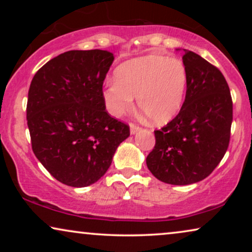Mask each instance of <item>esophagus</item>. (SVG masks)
I'll list each match as a JSON object with an SVG mask.
<instances>
[{
  "mask_svg": "<svg viewBox=\"0 0 252 252\" xmlns=\"http://www.w3.org/2000/svg\"><path fill=\"white\" fill-rule=\"evenodd\" d=\"M129 126H130V134H135L141 129V127L139 125H136V124H134V123L130 124Z\"/></svg>",
  "mask_w": 252,
  "mask_h": 252,
  "instance_id": "obj_1",
  "label": "esophagus"
}]
</instances>
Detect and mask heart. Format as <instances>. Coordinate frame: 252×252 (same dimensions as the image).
Segmentation results:
<instances>
[{
  "label": "heart",
  "mask_w": 252,
  "mask_h": 252,
  "mask_svg": "<svg viewBox=\"0 0 252 252\" xmlns=\"http://www.w3.org/2000/svg\"><path fill=\"white\" fill-rule=\"evenodd\" d=\"M116 81L103 91L105 104L113 116L137 106L154 124H165L184 104L188 73L177 58L147 56L126 62L116 70Z\"/></svg>",
  "instance_id": "obj_1"
}]
</instances>
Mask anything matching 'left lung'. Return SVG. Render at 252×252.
<instances>
[{
  "mask_svg": "<svg viewBox=\"0 0 252 252\" xmlns=\"http://www.w3.org/2000/svg\"><path fill=\"white\" fill-rule=\"evenodd\" d=\"M188 73L180 111L155 130L154 149L147 166L158 180L185 186L209 177L228 149L233 101L225 77L199 55L186 50Z\"/></svg>",
  "mask_w": 252,
  "mask_h": 252,
  "instance_id": "left-lung-1",
  "label": "left lung"
}]
</instances>
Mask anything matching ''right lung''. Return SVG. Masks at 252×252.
<instances>
[{
  "instance_id": "add662e5",
  "label": "right lung",
  "mask_w": 252,
  "mask_h": 252,
  "mask_svg": "<svg viewBox=\"0 0 252 252\" xmlns=\"http://www.w3.org/2000/svg\"><path fill=\"white\" fill-rule=\"evenodd\" d=\"M113 55L70 50L39 68L32 79L26 117L32 150L62 184L87 187L105 174L129 126L105 110L103 82Z\"/></svg>"
}]
</instances>
